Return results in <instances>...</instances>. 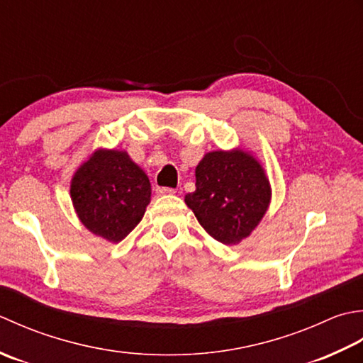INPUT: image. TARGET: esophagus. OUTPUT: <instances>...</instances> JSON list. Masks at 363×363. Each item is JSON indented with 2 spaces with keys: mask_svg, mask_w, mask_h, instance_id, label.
Listing matches in <instances>:
<instances>
[{
  "mask_svg": "<svg viewBox=\"0 0 363 363\" xmlns=\"http://www.w3.org/2000/svg\"><path fill=\"white\" fill-rule=\"evenodd\" d=\"M157 194L158 196H171V194H175V189H172V188H157Z\"/></svg>",
  "mask_w": 363,
  "mask_h": 363,
  "instance_id": "esophagus-1",
  "label": "esophagus"
}]
</instances>
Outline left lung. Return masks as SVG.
<instances>
[{
  "instance_id": "left-lung-1",
  "label": "left lung",
  "mask_w": 363,
  "mask_h": 363,
  "mask_svg": "<svg viewBox=\"0 0 363 363\" xmlns=\"http://www.w3.org/2000/svg\"><path fill=\"white\" fill-rule=\"evenodd\" d=\"M271 184L262 162L242 149L214 150L196 167V191L184 196L205 232L214 240L240 244L269 208Z\"/></svg>"
}]
</instances>
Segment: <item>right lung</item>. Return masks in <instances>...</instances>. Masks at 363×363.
<instances>
[{"label": "right lung", "mask_w": 363, "mask_h": 363, "mask_svg": "<svg viewBox=\"0 0 363 363\" xmlns=\"http://www.w3.org/2000/svg\"><path fill=\"white\" fill-rule=\"evenodd\" d=\"M150 196L149 177L125 150L97 149L70 182L81 224L109 242H121L140 223Z\"/></svg>", "instance_id": "1"}]
</instances>
